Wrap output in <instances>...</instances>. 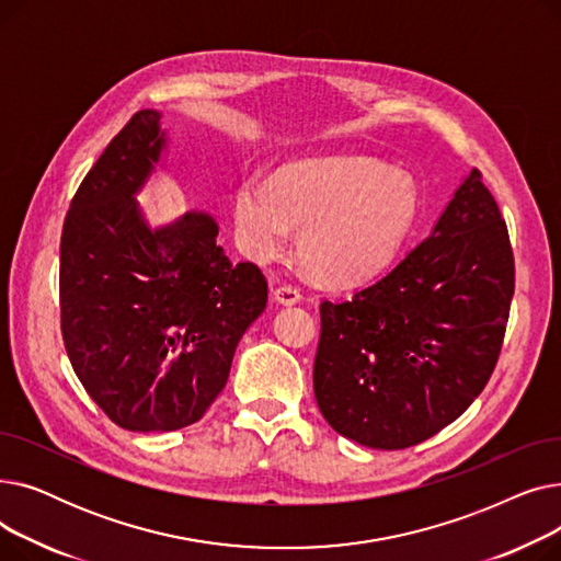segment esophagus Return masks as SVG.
I'll return each instance as SVG.
<instances>
[{
  "mask_svg": "<svg viewBox=\"0 0 561 561\" xmlns=\"http://www.w3.org/2000/svg\"><path fill=\"white\" fill-rule=\"evenodd\" d=\"M273 296H275V300L282 302V305H296V302L302 300L300 288L293 286V284H282V286H277V288L273 290Z\"/></svg>",
  "mask_w": 561,
  "mask_h": 561,
  "instance_id": "esophagus-1",
  "label": "esophagus"
}]
</instances>
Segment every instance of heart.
<instances>
[{"label": "heart", "mask_w": 561, "mask_h": 561, "mask_svg": "<svg viewBox=\"0 0 561 561\" xmlns=\"http://www.w3.org/2000/svg\"><path fill=\"white\" fill-rule=\"evenodd\" d=\"M233 227L256 261L282 254L293 227L298 252L322 282L350 286L379 273L419 216L414 182L373 159L336 157L282 168L273 182L248 174L233 193Z\"/></svg>", "instance_id": "heart-1"}]
</instances>
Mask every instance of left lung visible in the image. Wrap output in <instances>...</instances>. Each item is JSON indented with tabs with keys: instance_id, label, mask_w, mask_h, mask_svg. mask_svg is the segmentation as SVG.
I'll use <instances>...</instances> for the list:
<instances>
[{
	"instance_id": "obj_1",
	"label": "left lung",
	"mask_w": 561,
	"mask_h": 561,
	"mask_svg": "<svg viewBox=\"0 0 561 561\" xmlns=\"http://www.w3.org/2000/svg\"><path fill=\"white\" fill-rule=\"evenodd\" d=\"M514 273L507 222L476 168L385 277L320 305V414L379 450L411 448L457 421L497 364Z\"/></svg>"
}]
</instances>
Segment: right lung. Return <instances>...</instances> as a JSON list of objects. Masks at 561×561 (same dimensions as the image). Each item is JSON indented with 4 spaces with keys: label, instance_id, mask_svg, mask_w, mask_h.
<instances>
[{
    "label": "right lung",
    "instance_id": "1",
    "mask_svg": "<svg viewBox=\"0 0 561 561\" xmlns=\"http://www.w3.org/2000/svg\"><path fill=\"white\" fill-rule=\"evenodd\" d=\"M161 113L138 111L79 184L61 233V334L85 393L129 432L197 423L236 345L268 302L254 263L233 265L218 227L186 214L150 231L134 193L159 161Z\"/></svg>",
    "mask_w": 561,
    "mask_h": 561
}]
</instances>
